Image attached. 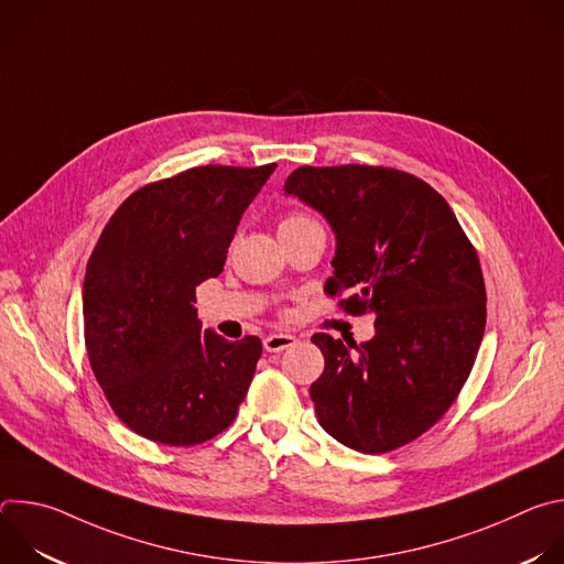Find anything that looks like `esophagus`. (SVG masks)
<instances>
[{
	"label": "esophagus",
	"instance_id": "obj_1",
	"mask_svg": "<svg viewBox=\"0 0 564 564\" xmlns=\"http://www.w3.org/2000/svg\"><path fill=\"white\" fill-rule=\"evenodd\" d=\"M294 344H296V337H292V335H283V333L268 335V337L263 339V348H265L268 352H281V350L292 348Z\"/></svg>",
	"mask_w": 564,
	"mask_h": 564
}]
</instances>
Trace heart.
Masks as SVG:
<instances>
[{"label": "heart", "mask_w": 564, "mask_h": 564, "mask_svg": "<svg viewBox=\"0 0 564 564\" xmlns=\"http://www.w3.org/2000/svg\"><path fill=\"white\" fill-rule=\"evenodd\" d=\"M307 225H316V223H314L310 216H305V214L292 212V214H288V216L281 218L279 231H294V229H301V227H307Z\"/></svg>", "instance_id": "heart-1"}]
</instances>
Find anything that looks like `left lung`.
<instances>
[{
    "instance_id": "1",
    "label": "left lung",
    "mask_w": 564,
    "mask_h": 564,
    "mask_svg": "<svg viewBox=\"0 0 564 564\" xmlns=\"http://www.w3.org/2000/svg\"><path fill=\"white\" fill-rule=\"evenodd\" d=\"M285 194L326 216L337 252L330 296L375 314V337L344 344L318 333L326 359L310 386L318 424L359 453H388L426 433L457 399L487 326L479 259L448 203L413 174L299 167Z\"/></svg>"
}]
</instances>
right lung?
I'll return each mask as SVG.
<instances>
[{
	"instance_id": "1",
	"label": "right lung",
	"mask_w": 564,
	"mask_h": 564,
	"mask_svg": "<svg viewBox=\"0 0 564 564\" xmlns=\"http://www.w3.org/2000/svg\"><path fill=\"white\" fill-rule=\"evenodd\" d=\"M274 170L205 165L149 183L100 234L83 288L85 344L118 420L151 442L203 444L248 394L261 339L203 330L194 303Z\"/></svg>"
}]
</instances>
